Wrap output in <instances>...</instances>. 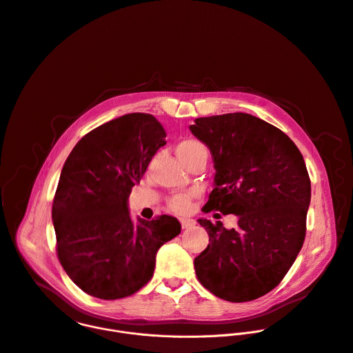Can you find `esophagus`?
I'll list each match as a JSON object with an SVG mask.
<instances>
[{"label": "esophagus", "instance_id": "esophagus-1", "mask_svg": "<svg viewBox=\"0 0 353 353\" xmlns=\"http://www.w3.org/2000/svg\"><path fill=\"white\" fill-rule=\"evenodd\" d=\"M180 224H181L183 230H185V228H190V227L195 225V220L187 219V217H181V219H180Z\"/></svg>", "mask_w": 353, "mask_h": 353}]
</instances>
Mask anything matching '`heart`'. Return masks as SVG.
<instances>
[{
  "mask_svg": "<svg viewBox=\"0 0 353 353\" xmlns=\"http://www.w3.org/2000/svg\"><path fill=\"white\" fill-rule=\"evenodd\" d=\"M176 152L180 158V161L183 163L188 162L190 159L199 157V155H208L206 147L194 139H187L183 140L181 143H179V145L176 147ZM190 202H191V194L185 192V194H176L169 199V208L177 213H183L187 212L190 209Z\"/></svg>",
  "mask_w": 353,
  "mask_h": 353,
  "instance_id": "1",
  "label": "heart"
}]
</instances>
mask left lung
<instances>
[{"instance_id": "1", "label": "left lung", "mask_w": 353, "mask_h": 353, "mask_svg": "<svg viewBox=\"0 0 353 353\" xmlns=\"http://www.w3.org/2000/svg\"><path fill=\"white\" fill-rule=\"evenodd\" d=\"M190 130L216 169L202 210L238 216L231 230L198 220L210 242L194 261L198 281L223 300H256L282 282L303 248L311 202L304 158L281 129L245 112L196 118Z\"/></svg>"}]
</instances>
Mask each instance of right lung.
Wrapping results in <instances>:
<instances>
[{
    "mask_svg": "<svg viewBox=\"0 0 353 353\" xmlns=\"http://www.w3.org/2000/svg\"><path fill=\"white\" fill-rule=\"evenodd\" d=\"M165 137L155 117L132 112L85 134L64 162L52 205L56 252L89 296L134 294L152 278L158 249L181 231L172 216L134 223L128 209L132 187Z\"/></svg>",
    "mask_w": 353,
    "mask_h": 353,
    "instance_id": "add662e5",
    "label": "right lung"
}]
</instances>
